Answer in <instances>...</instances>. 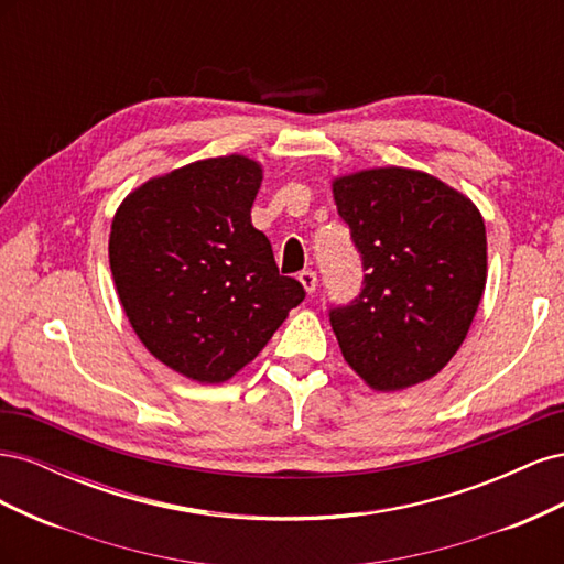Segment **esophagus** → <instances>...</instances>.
Wrapping results in <instances>:
<instances>
[{"instance_id": "1", "label": "esophagus", "mask_w": 564, "mask_h": 564, "mask_svg": "<svg viewBox=\"0 0 564 564\" xmlns=\"http://www.w3.org/2000/svg\"><path fill=\"white\" fill-rule=\"evenodd\" d=\"M299 282L303 284L305 292L313 294L315 289H317V272L315 270H301L299 272Z\"/></svg>"}]
</instances>
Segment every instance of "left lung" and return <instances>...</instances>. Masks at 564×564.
I'll list each match as a JSON object with an SVG mask.
<instances>
[{
	"mask_svg": "<svg viewBox=\"0 0 564 564\" xmlns=\"http://www.w3.org/2000/svg\"><path fill=\"white\" fill-rule=\"evenodd\" d=\"M334 199L367 270L362 292L329 308L340 352L373 390L429 381L464 344L485 292L480 212L402 166L340 176Z\"/></svg>",
	"mask_w": 564,
	"mask_h": 564,
	"instance_id": "8db88e82",
	"label": "left lung"
}]
</instances>
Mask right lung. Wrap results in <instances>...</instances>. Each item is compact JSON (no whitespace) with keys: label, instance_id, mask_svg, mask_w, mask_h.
Listing matches in <instances>:
<instances>
[{"label":"right lung","instance_id":"obj_1","mask_svg":"<svg viewBox=\"0 0 564 564\" xmlns=\"http://www.w3.org/2000/svg\"><path fill=\"white\" fill-rule=\"evenodd\" d=\"M261 166L230 155L152 178L117 209L110 270L122 308L160 362L224 383L305 299L251 226Z\"/></svg>","mask_w":564,"mask_h":564}]
</instances>
